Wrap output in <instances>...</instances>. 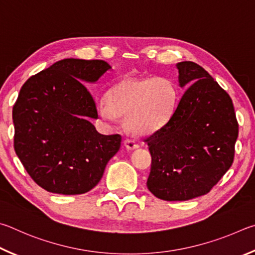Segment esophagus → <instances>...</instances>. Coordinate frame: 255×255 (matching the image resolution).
<instances>
[{"label":"esophagus","mask_w":255,"mask_h":255,"mask_svg":"<svg viewBox=\"0 0 255 255\" xmlns=\"http://www.w3.org/2000/svg\"><path fill=\"white\" fill-rule=\"evenodd\" d=\"M124 144L125 146H127L128 149H131V150H134V149H137L140 146L139 142H137L136 140L134 139H127L124 141Z\"/></svg>","instance_id":"34e87169"}]
</instances>
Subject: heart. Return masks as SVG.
Masks as SVG:
<instances>
[{"instance_id": "heart-1", "label": "heart", "mask_w": 255, "mask_h": 255, "mask_svg": "<svg viewBox=\"0 0 255 255\" xmlns=\"http://www.w3.org/2000/svg\"><path fill=\"white\" fill-rule=\"evenodd\" d=\"M178 98L176 84L167 77L125 78L110 89L107 100L100 102L97 112L105 121L122 116L131 132L148 134L171 120Z\"/></svg>"}]
</instances>
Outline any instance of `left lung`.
<instances>
[{
	"mask_svg": "<svg viewBox=\"0 0 255 255\" xmlns=\"http://www.w3.org/2000/svg\"><path fill=\"white\" fill-rule=\"evenodd\" d=\"M177 67L180 86L188 89L171 120L144 139L152 158L146 186L168 202L209 193L233 163L239 135L229 94L196 62Z\"/></svg>",
	"mask_w": 255,
	"mask_h": 255,
	"instance_id": "1",
	"label": "left lung"
}]
</instances>
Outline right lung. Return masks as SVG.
<instances>
[{"label": "right lung", "instance_id": "add662e5", "mask_svg": "<svg viewBox=\"0 0 255 255\" xmlns=\"http://www.w3.org/2000/svg\"><path fill=\"white\" fill-rule=\"evenodd\" d=\"M111 66L104 60L64 59L30 77L13 106L14 150L32 180L47 191L79 195L93 189L121 148L120 134L104 135L92 94Z\"/></svg>", "mask_w": 255, "mask_h": 255}]
</instances>
